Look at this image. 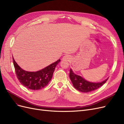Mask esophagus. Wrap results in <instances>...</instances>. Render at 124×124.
Returning a JSON list of instances; mask_svg holds the SVG:
<instances>
[{
	"label": "esophagus",
	"instance_id": "obj_1",
	"mask_svg": "<svg viewBox=\"0 0 124 124\" xmlns=\"http://www.w3.org/2000/svg\"><path fill=\"white\" fill-rule=\"evenodd\" d=\"M70 58H71L70 57V56L69 55H65V56H64L63 57L62 60H63V61H69V60L70 59Z\"/></svg>",
	"mask_w": 124,
	"mask_h": 124
}]
</instances>
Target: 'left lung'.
<instances>
[{
    "mask_svg": "<svg viewBox=\"0 0 124 124\" xmlns=\"http://www.w3.org/2000/svg\"><path fill=\"white\" fill-rule=\"evenodd\" d=\"M69 77L74 87L78 91L83 93H88L98 89L106 83L108 79V78L104 81L98 83L91 82L86 81L82 77L75 74L71 69L70 70Z\"/></svg>",
    "mask_w": 124,
    "mask_h": 124,
    "instance_id": "left-lung-1",
    "label": "left lung"
}]
</instances>
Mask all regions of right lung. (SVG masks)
<instances>
[{
  "mask_svg": "<svg viewBox=\"0 0 124 124\" xmlns=\"http://www.w3.org/2000/svg\"><path fill=\"white\" fill-rule=\"evenodd\" d=\"M16 77L20 83L31 90H39L46 86L52 79L55 67L61 61H58L36 72H29L22 69L12 57Z\"/></svg>",
  "mask_w": 124,
  "mask_h": 124,
  "instance_id": "right-lung-1",
  "label": "right lung"
}]
</instances>
